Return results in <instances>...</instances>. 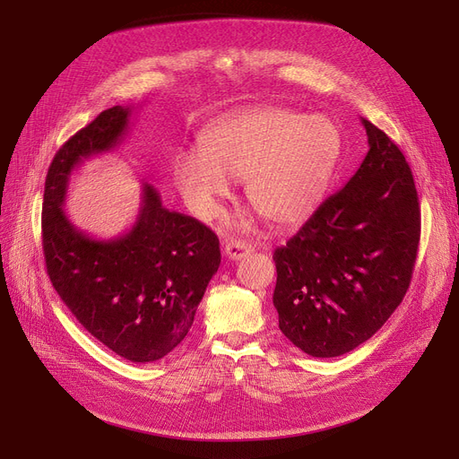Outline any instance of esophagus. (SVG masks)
Returning <instances> with one entry per match:
<instances>
[{"instance_id":"34e87169","label":"esophagus","mask_w":459,"mask_h":459,"mask_svg":"<svg viewBox=\"0 0 459 459\" xmlns=\"http://www.w3.org/2000/svg\"><path fill=\"white\" fill-rule=\"evenodd\" d=\"M251 251H253V246L240 240H230L225 244V255L230 258V261H240V258L247 256Z\"/></svg>"}]
</instances>
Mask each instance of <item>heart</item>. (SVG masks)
I'll return each mask as SVG.
<instances>
[{"instance_id": "1", "label": "heart", "mask_w": 459, "mask_h": 459, "mask_svg": "<svg viewBox=\"0 0 459 459\" xmlns=\"http://www.w3.org/2000/svg\"><path fill=\"white\" fill-rule=\"evenodd\" d=\"M342 129L325 114L264 107L213 126L204 150L182 152L174 180L187 206L213 219L230 180H244L249 206L273 227L307 219L321 203L342 153Z\"/></svg>"}]
</instances>
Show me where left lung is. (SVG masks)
<instances>
[{
    "label": "left lung",
    "instance_id": "obj_1",
    "mask_svg": "<svg viewBox=\"0 0 459 459\" xmlns=\"http://www.w3.org/2000/svg\"><path fill=\"white\" fill-rule=\"evenodd\" d=\"M369 152L273 253L279 330L315 358L368 342L402 304L420 242V206L405 155L362 117Z\"/></svg>",
    "mask_w": 459,
    "mask_h": 459
}]
</instances>
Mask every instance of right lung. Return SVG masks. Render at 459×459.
<instances>
[{
	"instance_id": "right-lung-1",
	"label": "right lung",
	"mask_w": 459,
	"mask_h": 459,
	"mask_svg": "<svg viewBox=\"0 0 459 459\" xmlns=\"http://www.w3.org/2000/svg\"><path fill=\"white\" fill-rule=\"evenodd\" d=\"M131 108L112 107L54 155L43 203V251L52 287L95 340L131 362H155L187 335L210 279L221 263L217 236L170 212L152 184L133 227L112 240L78 230L64 212L71 172L114 150Z\"/></svg>"
}]
</instances>
